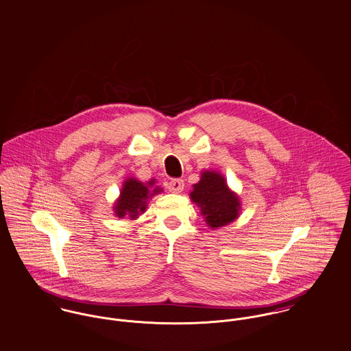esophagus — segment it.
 Returning <instances> with one entry per match:
<instances>
[{
  "mask_svg": "<svg viewBox=\"0 0 351 351\" xmlns=\"http://www.w3.org/2000/svg\"><path fill=\"white\" fill-rule=\"evenodd\" d=\"M167 189L171 191V193H175V194H179L184 190V182L182 179H172L168 182L167 184Z\"/></svg>",
  "mask_w": 351,
  "mask_h": 351,
  "instance_id": "esophagus-1",
  "label": "esophagus"
}]
</instances>
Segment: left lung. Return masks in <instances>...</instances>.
<instances>
[{
    "mask_svg": "<svg viewBox=\"0 0 351 351\" xmlns=\"http://www.w3.org/2000/svg\"><path fill=\"white\" fill-rule=\"evenodd\" d=\"M190 197L200 208L206 225L215 230L234 222L241 213L239 196L228 186L225 176L217 171H203L193 186Z\"/></svg>",
    "mask_w": 351,
    "mask_h": 351,
    "instance_id": "left-lung-1",
    "label": "left lung"
}]
</instances>
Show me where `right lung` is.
I'll list each match as a JSON object with an SVG mask.
<instances>
[{
	"label": "right lung",
	"instance_id": "obj_1",
	"mask_svg": "<svg viewBox=\"0 0 351 351\" xmlns=\"http://www.w3.org/2000/svg\"><path fill=\"white\" fill-rule=\"evenodd\" d=\"M154 179L147 183L140 182L133 176L125 179L119 196L113 206L114 215L117 218L128 217L132 221L137 219L141 214H144L148 206V200L162 191V189L158 186L154 187Z\"/></svg>",
	"mask_w": 351,
	"mask_h": 351
}]
</instances>
